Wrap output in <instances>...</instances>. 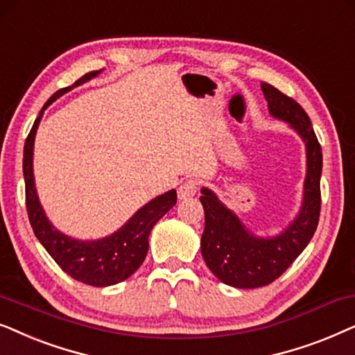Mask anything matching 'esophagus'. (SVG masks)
<instances>
[{"label": "esophagus", "instance_id": "esophagus-1", "mask_svg": "<svg viewBox=\"0 0 355 355\" xmlns=\"http://www.w3.org/2000/svg\"><path fill=\"white\" fill-rule=\"evenodd\" d=\"M196 191H198V182L190 178V180H185L180 187H178V198H180V200H188V198L195 196Z\"/></svg>", "mask_w": 355, "mask_h": 355}]
</instances>
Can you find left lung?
Wrapping results in <instances>:
<instances>
[{
	"instance_id": "1",
	"label": "left lung",
	"mask_w": 355,
	"mask_h": 355,
	"mask_svg": "<svg viewBox=\"0 0 355 355\" xmlns=\"http://www.w3.org/2000/svg\"><path fill=\"white\" fill-rule=\"evenodd\" d=\"M261 91L268 101L269 113L289 123L305 143L304 202L299 216L284 232L271 239H261L248 232L239 217L222 205L209 188H202L200 200L206 219L201 254L217 279L239 289H254L276 281L313 237L321 209L320 178L323 155L309 115L294 98L271 84L261 83Z\"/></svg>"
}]
</instances>
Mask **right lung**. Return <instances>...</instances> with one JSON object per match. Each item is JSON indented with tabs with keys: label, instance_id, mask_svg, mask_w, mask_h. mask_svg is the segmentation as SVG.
Listing matches in <instances>:
<instances>
[{
	"label": "right lung",
	"instance_id": "right-lung-1",
	"mask_svg": "<svg viewBox=\"0 0 355 355\" xmlns=\"http://www.w3.org/2000/svg\"><path fill=\"white\" fill-rule=\"evenodd\" d=\"M101 71H91L78 79L71 87L60 89L50 97L45 107L40 110L32 126L29 136L24 146V180H26V205L27 214L35 237L44 245V248L50 253L56 264L63 269L66 274L79 282L87 286L105 287L113 286L130 277L141 264H143L149 248V234L160 217L165 216L177 202V191L170 190L164 195L154 198L148 205H144L131 219L112 234L110 237L92 240V242H83L66 237L64 234L58 232L50 220L46 219L44 209H42L39 196H37L34 183V168H32V155H34V139L39 123L44 115V110L50 105L55 98L63 96L69 89L81 86L89 79L96 78Z\"/></svg>",
	"mask_w": 355,
	"mask_h": 355
}]
</instances>
